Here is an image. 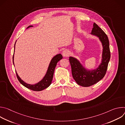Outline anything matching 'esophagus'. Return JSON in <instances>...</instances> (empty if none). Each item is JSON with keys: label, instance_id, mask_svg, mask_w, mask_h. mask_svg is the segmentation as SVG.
Returning a JSON list of instances; mask_svg holds the SVG:
<instances>
[{"label": "esophagus", "instance_id": "1", "mask_svg": "<svg viewBox=\"0 0 125 125\" xmlns=\"http://www.w3.org/2000/svg\"><path fill=\"white\" fill-rule=\"evenodd\" d=\"M69 54H70V52H69V50H68L67 49H65V50H63V52H62V55L64 57H67L69 56Z\"/></svg>", "mask_w": 125, "mask_h": 125}]
</instances>
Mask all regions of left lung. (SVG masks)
I'll use <instances>...</instances> for the list:
<instances>
[{"label":"left lung","instance_id":"left-lung-1","mask_svg":"<svg viewBox=\"0 0 125 125\" xmlns=\"http://www.w3.org/2000/svg\"><path fill=\"white\" fill-rule=\"evenodd\" d=\"M91 33L99 38L103 48L102 62L98 68L92 71H87L77 59L72 57L69 58L74 79L79 85L84 87L93 85L103 78L106 74L111 55L107 35L95 23L94 24Z\"/></svg>","mask_w":125,"mask_h":125}]
</instances>
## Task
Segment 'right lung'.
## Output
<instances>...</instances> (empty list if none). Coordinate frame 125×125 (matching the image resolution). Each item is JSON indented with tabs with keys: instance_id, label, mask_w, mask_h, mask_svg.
Masks as SVG:
<instances>
[{
	"instance_id": "1",
	"label": "right lung",
	"mask_w": 125,
	"mask_h": 125,
	"mask_svg": "<svg viewBox=\"0 0 125 125\" xmlns=\"http://www.w3.org/2000/svg\"><path fill=\"white\" fill-rule=\"evenodd\" d=\"M31 27H32V26H29L28 27H27V29ZM14 51H15V49H14ZM62 58H63V56L60 54H58L53 57L52 59L49 64L47 73L45 76L41 81H40L39 83L36 84H30L26 83L21 79V78L19 77L18 75L17 72H16L17 79L22 85H23L26 87L30 89L31 90H32L33 91H37V92L42 91L44 90V89H45L46 88L48 87L51 83L53 77V74H54L55 68L56 66L57 63L60 60L62 59ZM13 60H14V54L13 56V62L14 64Z\"/></svg>"
}]
</instances>
